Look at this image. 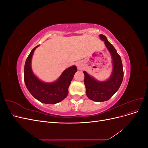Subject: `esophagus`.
<instances>
[{
	"label": "esophagus",
	"mask_w": 148,
	"mask_h": 148,
	"mask_svg": "<svg viewBox=\"0 0 148 148\" xmlns=\"http://www.w3.org/2000/svg\"><path fill=\"white\" fill-rule=\"evenodd\" d=\"M76 65L77 66V69L78 70H81L82 67L83 66V63L82 61H78L76 62Z\"/></svg>",
	"instance_id": "obj_1"
}]
</instances>
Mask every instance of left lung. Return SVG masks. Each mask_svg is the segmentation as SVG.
Instances as JSON below:
<instances>
[{
    "label": "left lung",
    "mask_w": 148,
    "mask_h": 148,
    "mask_svg": "<svg viewBox=\"0 0 148 148\" xmlns=\"http://www.w3.org/2000/svg\"><path fill=\"white\" fill-rule=\"evenodd\" d=\"M99 38L109 52L112 58V70L110 77L104 81H98L95 77L83 71L84 83L86 93L89 99L96 102H104L109 100L118 91L123 81V70L122 60L116 49L102 34Z\"/></svg>",
    "instance_id": "left-lung-1"
}]
</instances>
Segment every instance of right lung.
I'll return each mask as SVG.
<instances>
[{"label": "right lung", "mask_w": 148, "mask_h": 148, "mask_svg": "<svg viewBox=\"0 0 148 148\" xmlns=\"http://www.w3.org/2000/svg\"><path fill=\"white\" fill-rule=\"evenodd\" d=\"M39 45L31 51L26 59L24 68V80L28 90L35 99L47 104H56L68 95L69 88L77 68L75 65L65 69L56 81L47 83L40 79L33 71L31 60L34 51Z\"/></svg>", "instance_id": "right-lung-1"}]
</instances>
